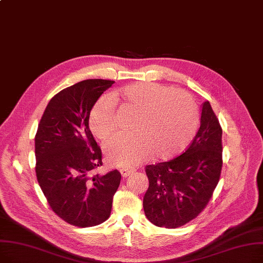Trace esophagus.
Wrapping results in <instances>:
<instances>
[{
	"label": "esophagus",
	"mask_w": 263,
	"mask_h": 263,
	"mask_svg": "<svg viewBox=\"0 0 263 263\" xmlns=\"http://www.w3.org/2000/svg\"><path fill=\"white\" fill-rule=\"evenodd\" d=\"M120 173H121V176H122L123 178H125V177H128L130 174H132L133 171H132V170H129V168H121V170H120Z\"/></svg>",
	"instance_id": "esophagus-1"
}]
</instances>
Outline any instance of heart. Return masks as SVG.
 <instances>
[{
	"label": "heart",
	"instance_id": "obj_1",
	"mask_svg": "<svg viewBox=\"0 0 263 263\" xmlns=\"http://www.w3.org/2000/svg\"><path fill=\"white\" fill-rule=\"evenodd\" d=\"M120 100L139 112L133 133H119L104 146L112 166L133 167L152 154L159 159L172 158L185 149L198 130L199 109L188 92L155 83H138L96 102L89 122L97 138L106 140L117 130L116 101Z\"/></svg>",
	"mask_w": 263,
	"mask_h": 263
}]
</instances>
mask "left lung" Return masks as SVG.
I'll list each match as a JSON object with an SVG mask.
<instances>
[{"mask_svg":"<svg viewBox=\"0 0 263 263\" xmlns=\"http://www.w3.org/2000/svg\"><path fill=\"white\" fill-rule=\"evenodd\" d=\"M221 136L210 102H204L200 129L187 149L170 161L146 166L149 187L143 208L152 223L175 229L205 209L221 173Z\"/></svg>","mask_w":263,"mask_h":263,"instance_id":"left-lung-1","label":"left lung"}]
</instances>
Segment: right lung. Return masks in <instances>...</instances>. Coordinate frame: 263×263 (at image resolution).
<instances>
[{
    "instance_id": "1",
    "label": "right lung",
    "mask_w": 263,
    "mask_h": 263,
    "mask_svg": "<svg viewBox=\"0 0 263 263\" xmlns=\"http://www.w3.org/2000/svg\"><path fill=\"white\" fill-rule=\"evenodd\" d=\"M114 81L87 79L57 93L35 135V172L51 210L67 223L87 228L104 222L121 175H91L102 153L89 129L90 111Z\"/></svg>"
}]
</instances>
